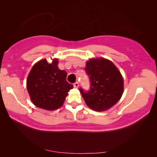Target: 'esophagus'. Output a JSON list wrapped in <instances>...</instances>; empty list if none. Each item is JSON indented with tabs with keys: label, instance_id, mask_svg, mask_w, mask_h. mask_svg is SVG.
<instances>
[{
	"label": "esophagus",
	"instance_id": "obj_1",
	"mask_svg": "<svg viewBox=\"0 0 157 157\" xmlns=\"http://www.w3.org/2000/svg\"><path fill=\"white\" fill-rule=\"evenodd\" d=\"M74 86L75 88H78V86H79V83H78V81H76V82H75V83H74Z\"/></svg>",
	"mask_w": 157,
	"mask_h": 157
}]
</instances>
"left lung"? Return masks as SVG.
Masks as SVG:
<instances>
[{"label":"left lung","instance_id":"obj_1","mask_svg":"<svg viewBox=\"0 0 157 157\" xmlns=\"http://www.w3.org/2000/svg\"><path fill=\"white\" fill-rule=\"evenodd\" d=\"M86 66L91 87L86 92L79 89L86 104L96 111L110 109L123 94L124 81L121 73L112 62L102 58L90 59Z\"/></svg>","mask_w":157,"mask_h":157}]
</instances>
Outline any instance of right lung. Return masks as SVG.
<instances>
[{
	"mask_svg": "<svg viewBox=\"0 0 157 157\" xmlns=\"http://www.w3.org/2000/svg\"><path fill=\"white\" fill-rule=\"evenodd\" d=\"M57 59L48 63L46 59L37 62L28 76L26 86L31 101L37 107L53 111L63 105L73 85L66 81L67 73L58 67Z\"/></svg>",
	"mask_w": 157,
	"mask_h": 157,
	"instance_id": "add662e5",
	"label": "right lung"
}]
</instances>
